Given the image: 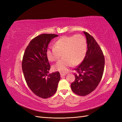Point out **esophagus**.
<instances>
[{"label":"esophagus","instance_id":"obj_1","mask_svg":"<svg viewBox=\"0 0 122 122\" xmlns=\"http://www.w3.org/2000/svg\"><path fill=\"white\" fill-rule=\"evenodd\" d=\"M60 75H61V77H62L63 76H65L66 74L65 73H60Z\"/></svg>","mask_w":122,"mask_h":122}]
</instances>
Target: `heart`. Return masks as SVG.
I'll list each match as a JSON object with an SVG mask.
<instances>
[{"label":"heart","mask_w":122,"mask_h":122,"mask_svg":"<svg viewBox=\"0 0 122 122\" xmlns=\"http://www.w3.org/2000/svg\"><path fill=\"white\" fill-rule=\"evenodd\" d=\"M87 52V42L82 35L62 36L54 43V47L46 51L49 61H55L63 56L53 66L55 71L66 73L72 65H78L84 59ZM62 54L61 55V54Z\"/></svg>","instance_id":"1"}]
</instances>
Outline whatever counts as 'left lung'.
Listing matches in <instances>:
<instances>
[{
  "label": "left lung",
  "mask_w": 122,
  "mask_h": 122,
  "mask_svg": "<svg viewBox=\"0 0 122 122\" xmlns=\"http://www.w3.org/2000/svg\"><path fill=\"white\" fill-rule=\"evenodd\" d=\"M86 38L87 52L81 63L74 70L75 80L71 84L72 91L79 96H86L94 91L100 82L104 72L105 59L95 39L83 31Z\"/></svg>",
  "instance_id": "1"
}]
</instances>
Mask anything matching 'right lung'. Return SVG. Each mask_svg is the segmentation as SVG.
Segmentation results:
<instances>
[{
    "label": "right lung",
    "instance_id": "obj_1",
    "mask_svg": "<svg viewBox=\"0 0 122 122\" xmlns=\"http://www.w3.org/2000/svg\"><path fill=\"white\" fill-rule=\"evenodd\" d=\"M57 36L44 34L33 39L25 49L22 62L27 86L36 95L44 99L55 93L61 78L57 71L48 74L50 65L46 55L48 44Z\"/></svg>",
    "mask_w": 122,
    "mask_h": 122
}]
</instances>
